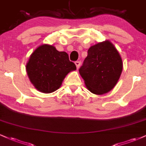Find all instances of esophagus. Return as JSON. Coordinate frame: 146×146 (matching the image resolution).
<instances>
[{"instance_id": "1", "label": "esophagus", "mask_w": 146, "mask_h": 146, "mask_svg": "<svg viewBox=\"0 0 146 146\" xmlns=\"http://www.w3.org/2000/svg\"><path fill=\"white\" fill-rule=\"evenodd\" d=\"M75 65H76L77 68H78H78L80 67V64H81V62H80V61H76V62H75Z\"/></svg>"}]
</instances>
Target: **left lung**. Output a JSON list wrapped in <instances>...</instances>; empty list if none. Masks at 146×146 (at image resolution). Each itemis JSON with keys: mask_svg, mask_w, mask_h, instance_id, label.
<instances>
[{"mask_svg": "<svg viewBox=\"0 0 146 146\" xmlns=\"http://www.w3.org/2000/svg\"><path fill=\"white\" fill-rule=\"evenodd\" d=\"M122 68L123 63L118 51L106 40L90 46L79 72L88 90L103 95L115 87Z\"/></svg>", "mask_w": 146, "mask_h": 146, "instance_id": "1", "label": "left lung"}]
</instances>
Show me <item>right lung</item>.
Segmentation results:
<instances>
[{
	"instance_id": "add662e5",
	"label": "right lung",
	"mask_w": 146,
	"mask_h": 146,
	"mask_svg": "<svg viewBox=\"0 0 146 146\" xmlns=\"http://www.w3.org/2000/svg\"><path fill=\"white\" fill-rule=\"evenodd\" d=\"M76 66L69 60L67 53L58 51L49 44L38 46L31 53L26 65V71L35 88L44 93L56 91L64 79Z\"/></svg>"
}]
</instances>
